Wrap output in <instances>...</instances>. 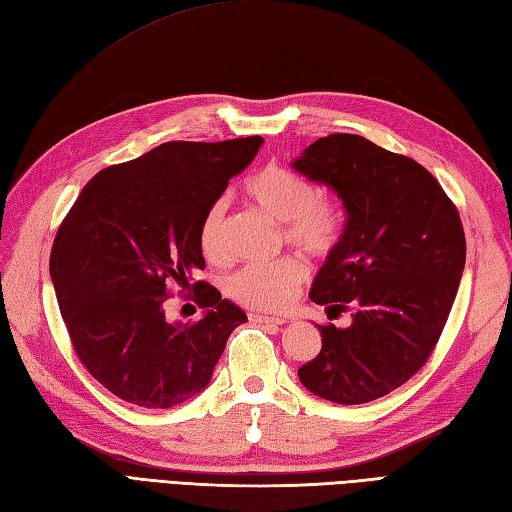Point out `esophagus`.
<instances>
[{"instance_id": "esophagus-1", "label": "esophagus", "mask_w": 512, "mask_h": 512, "mask_svg": "<svg viewBox=\"0 0 512 512\" xmlns=\"http://www.w3.org/2000/svg\"><path fill=\"white\" fill-rule=\"evenodd\" d=\"M248 318H251L253 323H259V325H285V318H281V316H268V314H248Z\"/></svg>"}]
</instances>
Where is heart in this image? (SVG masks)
I'll return each instance as SVG.
<instances>
[{"label": "heart", "mask_w": 512, "mask_h": 512, "mask_svg": "<svg viewBox=\"0 0 512 512\" xmlns=\"http://www.w3.org/2000/svg\"><path fill=\"white\" fill-rule=\"evenodd\" d=\"M244 198L281 224L285 244L310 257H327L344 231L340 200L318 192L301 172L268 163L244 181ZM200 251L209 261L227 259V207L218 200L207 209L198 231ZM307 279L301 259L281 257L268 264L244 266L227 279L233 301L257 312H279Z\"/></svg>", "instance_id": "b5f03b06"}]
</instances>
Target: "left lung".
<instances>
[{"label": "left lung", "instance_id": "8db88e82", "mask_svg": "<svg viewBox=\"0 0 512 512\" xmlns=\"http://www.w3.org/2000/svg\"><path fill=\"white\" fill-rule=\"evenodd\" d=\"M292 165L347 211L310 299L355 312L347 329L318 325L323 349L299 379L344 406L375 401L406 384L443 334L465 270L458 209L421 163L360 135L316 139Z\"/></svg>", "mask_w": 512, "mask_h": 512}]
</instances>
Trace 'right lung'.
Returning <instances> with one entry per match:
<instances>
[{
	"label": "right lung",
	"mask_w": 512,
	"mask_h": 512,
	"mask_svg": "<svg viewBox=\"0 0 512 512\" xmlns=\"http://www.w3.org/2000/svg\"><path fill=\"white\" fill-rule=\"evenodd\" d=\"M261 137L168 141L95 174L52 246L50 275L74 351L98 382L139 408H172L205 388L246 314L198 281L194 323H170V285L205 268L202 216L255 159Z\"/></svg>",
	"instance_id": "add662e5"
}]
</instances>
